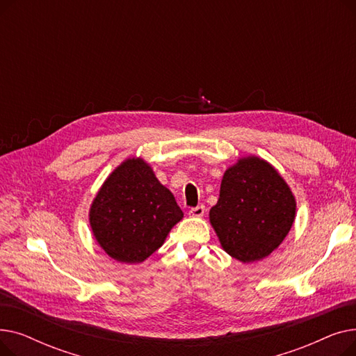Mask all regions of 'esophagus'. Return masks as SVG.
<instances>
[{"label": "esophagus", "instance_id": "1", "mask_svg": "<svg viewBox=\"0 0 356 356\" xmlns=\"http://www.w3.org/2000/svg\"><path fill=\"white\" fill-rule=\"evenodd\" d=\"M189 215L192 216V218H202L203 215H204V207H196V208H192L191 211H189Z\"/></svg>", "mask_w": 356, "mask_h": 356}]
</instances>
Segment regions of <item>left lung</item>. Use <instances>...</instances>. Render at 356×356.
Returning <instances> with one entry per match:
<instances>
[{
  "mask_svg": "<svg viewBox=\"0 0 356 356\" xmlns=\"http://www.w3.org/2000/svg\"><path fill=\"white\" fill-rule=\"evenodd\" d=\"M296 197L275 168L257 156L241 157L220 181L209 211L223 251L248 264L268 257L290 232Z\"/></svg>",
  "mask_w": 356,
  "mask_h": 356,
  "instance_id": "obj_1",
  "label": "left lung"
}]
</instances>
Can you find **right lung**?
<instances>
[{"label": "right lung", "mask_w": 356, "mask_h": 356, "mask_svg": "<svg viewBox=\"0 0 356 356\" xmlns=\"http://www.w3.org/2000/svg\"><path fill=\"white\" fill-rule=\"evenodd\" d=\"M181 218L173 193L141 157L124 160L106 177L89 209V225L99 247L124 264L145 261Z\"/></svg>", "instance_id": "add662e5"}]
</instances>
